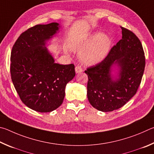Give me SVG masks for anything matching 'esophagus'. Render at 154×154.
I'll list each match as a JSON object with an SVG mask.
<instances>
[{
  "label": "esophagus",
  "instance_id": "obj_1",
  "mask_svg": "<svg viewBox=\"0 0 154 154\" xmlns=\"http://www.w3.org/2000/svg\"><path fill=\"white\" fill-rule=\"evenodd\" d=\"M75 72L76 74H79V73L82 72V69L80 66H76L75 67Z\"/></svg>",
  "mask_w": 154,
  "mask_h": 154
}]
</instances>
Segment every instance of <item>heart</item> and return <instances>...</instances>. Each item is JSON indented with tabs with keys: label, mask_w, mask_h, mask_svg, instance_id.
<instances>
[{
	"label": "heart",
	"mask_w": 154,
	"mask_h": 154,
	"mask_svg": "<svg viewBox=\"0 0 154 154\" xmlns=\"http://www.w3.org/2000/svg\"><path fill=\"white\" fill-rule=\"evenodd\" d=\"M112 40L106 34L93 33L80 40L73 47L74 52L80 55L83 63L94 65L106 57L110 51Z\"/></svg>",
	"instance_id": "b5f03b06"
}]
</instances>
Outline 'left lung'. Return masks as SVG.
Returning <instances> with one entry per match:
<instances>
[{
    "instance_id": "obj_1",
    "label": "left lung",
    "mask_w": 154,
    "mask_h": 154,
    "mask_svg": "<svg viewBox=\"0 0 154 154\" xmlns=\"http://www.w3.org/2000/svg\"><path fill=\"white\" fill-rule=\"evenodd\" d=\"M122 28V39L101 63L86 70L87 97L94 108L112 112L125 105L135 95L144 72L145 59L139 39Z\"/></svg>"
}]
</instances>
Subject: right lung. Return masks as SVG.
<instances>
[{
  "label": "right lung",
  "instance_id": "1",
  "mask_svg": "<svg viewBox=\"0 0 154 154\" xmlns=\"http://www.w3.org/2000/svg\"><path fill=\"white\" fill-rule=\"evenodd\" d=\"M60 30L58 23L36 25L23 32L11 55L12 82L23 103L38 112L61 106L67 83L75 76L73 64L56 63L48 42Z\"/></svg>",
  "mask_w": 154,
  "mask_h": 154
}]
</instances>
